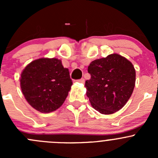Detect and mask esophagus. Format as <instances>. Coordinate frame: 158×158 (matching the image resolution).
<instances>
[{
  "label": "esophagus",
  "mask_w": 158,
  "mask_h": 158,
  "mask_svg": "<svg viewBox=\"0 0 158 158\" xmlns=\"http://www.w3.org/2000/svg\"><path fill=\"white\" fill-rule=\"evenodd\" d=\"M78 82H80V83H84V82H85V79H84L83 78H82V79H79V80H78Z\"/></svg>",
  "instance_id": "esophagus-1"
}]
</instances>
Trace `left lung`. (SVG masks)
Listing matches in <instances>:
<instances>
[{"label":"left lung","instance_id":"left-lung-1","mask_svg":"<svg viewBox=\"0 0 158 158\" xmlns=\"http://www.w3.org/2000/svg\"><path fill=\"white\" fill-rule=\"evenodd\" d=\"M91 79L85 81L86 95L101 114L119 111L130 98L135 85L132 63L117 53L92 61L88 67Z\"/></svg>","mask_w":158,"mask_h":158}]
</instances>
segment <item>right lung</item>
I'll return each instance as SVG.
<instances>
[{"mask_svg": "<svg viewBox=\"0 0 158 158\" xmlns=\"http://www.w3.org/2000/svg\"><path fill=\"white\" fill-rule=\"evenodd\" d=\"M20 88L30 106L42 113L58 109L67 97L73 81L69 69L56 58H40L25 67Z\"/></svg>", "mask_w": 158, "mask_h": 158, "instance_id": "1", "label": "right lung"}]
</instances>
